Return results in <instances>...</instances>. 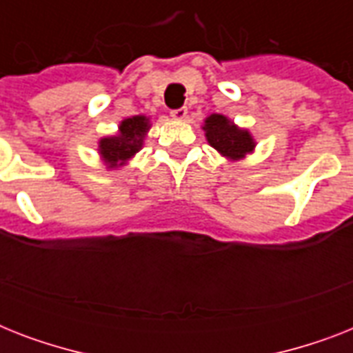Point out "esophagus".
<instances>
[{"instance_id": "esophagus-1", "label": "esophagus", "mask_w": 353, "mask_h": 353, "mask_svg": "<svg viewBox=\"0 0 353 353\" xmlns=\"http://www.w3.org/2000/svg\"><path fill=\"white\" fill-rule=\"evenodd\" d=\"M187 115H188L187 108H177V110H172L170 112V117L176 119V121H185Z\"/></svg>"}]
</instances>
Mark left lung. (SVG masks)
<instances>
[{"label":"left lung","mask_w":353,"mask_h":353,"mask_svg":"<svg viewBox=\"0 0 353 353\" xmlns=\"http://www.w3.org/2000/svg\"><path fill=\"white\" fill-rule=\"evenodd\" d=\"M203 130L210 146L231 161L243 159L256 146L251 133L238 128L234 122L220 113H212L210 117L205 119Z\"/></svg>","instance_id":"obj_1"}]
</instances>
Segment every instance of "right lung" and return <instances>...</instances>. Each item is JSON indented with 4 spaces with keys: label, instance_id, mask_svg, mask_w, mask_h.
Masks as SVG:
<instances>
[{
    "label": "right lung",
    "instance_id": "1",
    "mask_svg": "<svg viewBox=\"0 0 353 353\" xmlns=\"http://www.w3.org/2000/svg\"><path fill=\"white\" fill-rule=\"evenodd\" d=\"M150 130V119L144 115L124 119L119 124V133L99 141V154L108 168L124 166L139 150L143 148L144 137Z\"/></svg>",
    "mask_w": 353,
    "mask_h": 353
}]
</instances>
